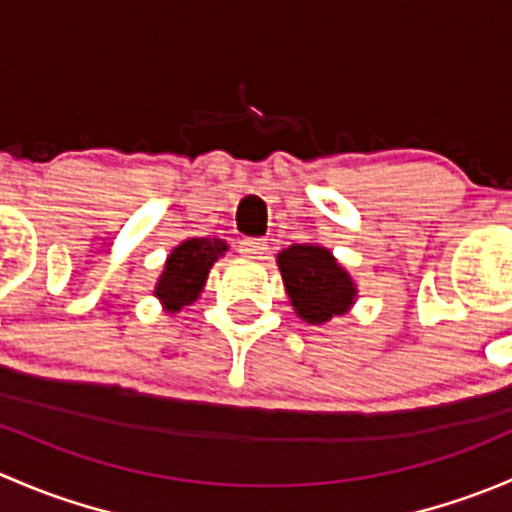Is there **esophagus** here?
Masks as SVG:
<instances>
[{"label": "esophagus", "instance_id": "34e87169", "mask_svg": "<svg viewBox=\"0 0 512 512\" xmlns=\"http://www.w3.org/2000/svg\"><path fill=\"white\" fill-rule=\"evenodd\" d=\"M237 250H240L242 257H250V260H257V257L267 255V242L265 240H257V237H245V240H240Z\"/></svg>", "mask_w": 512, "mask_h": 512}]
</instances>
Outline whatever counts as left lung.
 Segmentation results:
<instances>
[{
	"mask_svg": "<svg viewBox=\"0 0 512 512\" xmlns=\"http://www.w3.org/2000/svg\"><path fill=\"white\" fill-rule=\"evenodd\" d=\"M277 267L289 302L304 322L324 324L347 314L354 304V280L327 247L314 242L289 245L277 255Z\"/></svg>",
	"mask_w": 512,
	"mask_h": 512,
	"instance_id": "1",
	"label": "left lung"
}]
</instances>
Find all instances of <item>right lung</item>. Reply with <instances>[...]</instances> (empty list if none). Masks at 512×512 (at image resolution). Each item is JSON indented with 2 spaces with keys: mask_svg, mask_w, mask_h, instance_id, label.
<instances>
[{
  "mask_svg": "<svg viewBox=\"0 0 512 512\" xmlns=\"http://www.w3.org/2000/svg\"><path fill=\"white\" fill-rule=\"evenodd\" d=\"M227 252V242L218 237H188L168 255L163 275L158 277L156 297L165 312H180L203 292L210 267Z\"/></svg>",
  "mask_w": 512,
  "mask_h": 512,
  "instance_id": "obj_1",
  "label": "right lung"
}]
</instances>
